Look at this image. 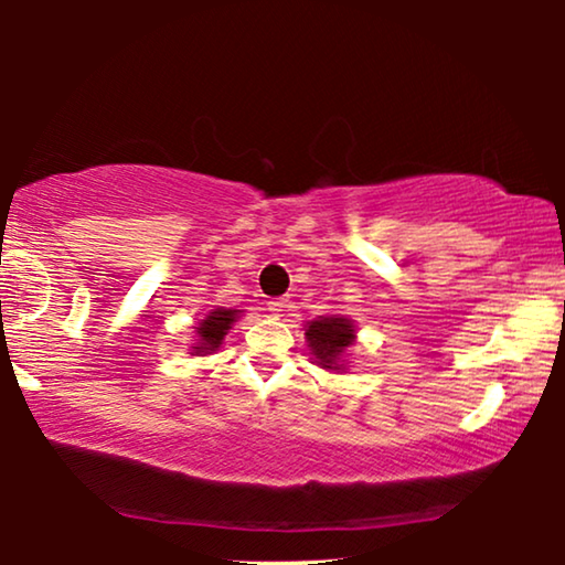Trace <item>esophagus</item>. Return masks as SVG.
<instances>
[{
  "label": "esophagus",
  "instance_id": "obj_1",
  "mask_svg": "<svg viewBox=\"0 0 565 565\" xmlns=\"http://www.w3.org/2000/svg\"><path fill=\"white\" fill-rule=\"evenodd\" d=\"M267 306H269V311H273L275 316H282L285 308H288V300H285V298H273Z\"/></svg>",
  "mask_w": 565,
  "mask_h": 565
}]
</instances>
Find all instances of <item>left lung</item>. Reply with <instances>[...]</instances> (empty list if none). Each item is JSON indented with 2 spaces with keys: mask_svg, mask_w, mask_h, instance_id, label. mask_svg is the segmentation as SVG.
<instances>
[{
  "mask_svg": "<svg viewBox=\"0 0 565 565\" xmlns=\"http://www.w3.org/2000/svg\"><path fill=\"white\" fill-rule=\"evenodd\" d=\"M306 339L319 365L339 370V358L354 342L352 321L344 316H321L319 321L308 323Z\"/></svg>",
  "mask_w": 565,
  "mask_h": 565,
  "instance_id": "1",
  "label": "left lung"
}]
</instances>
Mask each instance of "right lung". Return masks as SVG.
Wrapping results in <instances>:
<instances>
[{
	"mask_svg": "<svg viewBox=\"0 0 565 565\" xmlns=\"http://www.w3.org/2000/svg\"><path fill=\"white\" fill-rule=\"evenodd\" d=\"M238 311H231V308H215L205 316L203 321H200L198 327V337L200 342L198 347H192L195 352H215L223 342V337H226V331L231 329V323H234Z\"/></svg>",
	"mask_w": 565,
	"mask_h": 565,
	"instance_id": "obj_1",
	"label": "right lung"
}]
</instances>
